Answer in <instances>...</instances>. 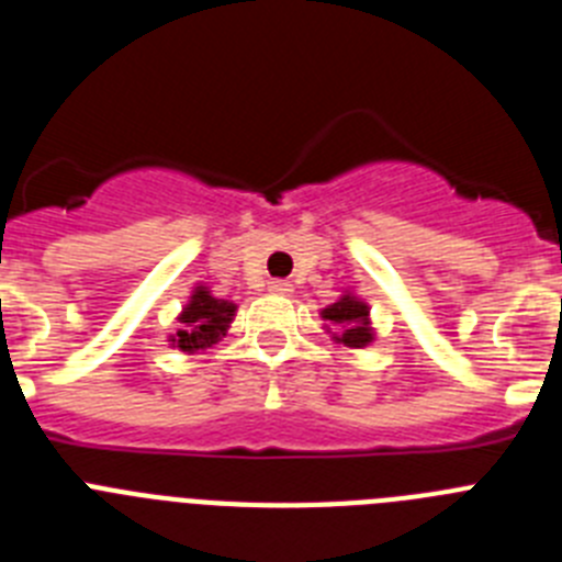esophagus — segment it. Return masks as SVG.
Masks as SVG:
<instances>
[{"mask_svg": "<svg viewBox=\"0 0 562 562\" xmlns=\"http://www.w3.org/2000/svg\"><path fill=\"white\" fill-rule=\"evenodd\" d=\"M270 292L272 295H290L292 284L290 281H270Z\"/></svg>", "mask_w": 562, "mask_h": 562, "instance_id": "esophagus-1", "label": "esophagus"}]
</instances>
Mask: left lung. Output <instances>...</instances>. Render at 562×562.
Segmentation results:
<instances>
[{"mask_svg": "<svg viewBox=\"0 0 562 562\" xmlns=\"http://www.w3.org/2000/svg\"><path fill=\"white\" fill-rule=\"evenodd\" d=\"M324 321H329L331 326H337L335 340L342 346H351V349H362L374 340V331L369 324V304H362L360 297L342 295L340 301H335L331 306H326Z\"/></svg>", "mask_w": 562, "mask_h": 562, "instance_id": "left-lung-1", "label": "left lung"}]
</instances>
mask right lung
<instances>
[{"mask_svg":"<svg viewBox=\"0 0 562 562\" xmlns=\"http://www.w3.org/2000/svg\"><path fill=\"white\" fill-rule=\"evenodd\" d=\"M236 304L213 297L207 286H196L180 315V329L171 335V342L180 351H200L213 346L231 326Z\"/></svg>","mask_w":562,"mask_h":562,"instance_id":"add662e5","label":"right lung"}]
</instances>
